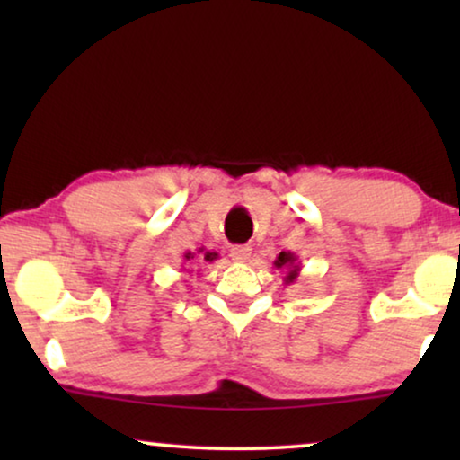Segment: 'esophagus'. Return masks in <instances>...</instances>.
I'll return each mask as SVG.
<instances>
[{"mask_svg":"<svg viewBox=\"0 0 460 460\" xmlns=\"http://www.w3.org/2000/svg\"><path fill=\"white\" fill-rule=\"evenodd\" d=\"M230 255H232V260H236V261H247L251 257V247L249 244H236V247H232Z\"/></svg>","mask_w":460,"mask_h":460,"instance_id":"1","label":"esophagus"}]
</instances>
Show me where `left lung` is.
<instances>
[{"instance_id": "left-lung-1", "label": "left lung", "mask_w": 460, "mask_h": 460, "mask_svg": "<svg viewBox=\"0 0 460 460\" xmlns=\"http://www.w3.org/2000/svg\"><path fill=\"white\" fill-rule=\"evenodd\" d=\"M274 268L287 270V276H285L287 285H291V282L297 280V276L301 272L297 255L291 253V251H280L279 257H276V260H274Z\"/></svg>"}]
</instances>
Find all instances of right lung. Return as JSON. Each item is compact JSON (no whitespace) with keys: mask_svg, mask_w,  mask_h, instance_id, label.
Segmentation results:
<instances>
[{"mask_svg":"<svg viewBox=\"0 0 460 460\" xmlns=\"http://www.w3.org/2000/svg\"><path fill=\"white\" fill-rule=\"evenodd\" d=\"M217 253L216 251H205V247H200L197 253H192V251H188V253H184V261H192L197 263V266H203V263H211L217 260ZM190 274V272H188Z\"/></svg>","mask_w":460,"mask_h":460,"instance_id":"add662e5","label":"right lung"}]
</instances>
